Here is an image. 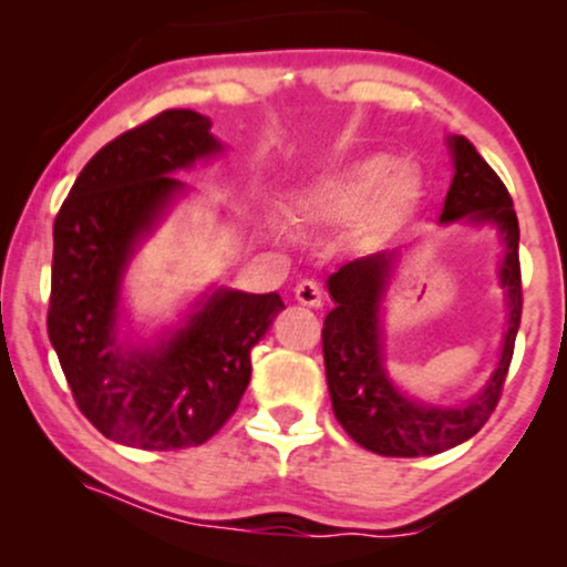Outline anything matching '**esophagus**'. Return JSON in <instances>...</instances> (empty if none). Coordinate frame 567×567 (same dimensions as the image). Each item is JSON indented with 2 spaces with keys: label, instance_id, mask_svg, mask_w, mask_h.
Segmentation results:
<instances>
[{
  "label": "esophagus",
  "instance_id": "1",
  "mask_svg": "<svg viewBox=\"0 0 567 567\" xmlns=\"http://www.w3.org/2000/svg\"><path fill=\"white\" fill-rule=\"evenodd\" d=\"M296 301L303 306H311V309H320L324 303V290L317 279H301L296 285Z\"/></svg>",
  "mask_w": 567,
  "mask_h": 567
}]
</instances>
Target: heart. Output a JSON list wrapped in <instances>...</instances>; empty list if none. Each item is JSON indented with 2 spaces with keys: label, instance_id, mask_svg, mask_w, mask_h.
<instances>
[{
  "label": "heart",
  "instance_id": "obj_1",
  "mask_svg": "<svg viewBox=\"0 0 567 567\" xmlns=\"http://www.w3.org/2000/svg\"><path fill=\"white\" fill-rule=\"evenodd\" d=\"M394 175V162L386 157H373L365 159L362 165H357L354 171L347 175H338V178L328 181L320 188L309 194L303 199V207L317 218H341L343 213L354 210L362 199L370 197L373 192H379V186L386 184ZM400 186V184H396Z\"/></svg>",
  "mask_w": 567,
  "mask_h": 567
}]
</instances>
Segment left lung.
Segmentation results:
<instances>
[{
	"label": "left lung",
	"instance_id": "obj_1",
	"mask_svg": "<svg viewBox=\"0 0 567 567\" xmlns=\"http://www.w3.org/2000/svg\"><path fill=\"white\" fill-rule=\"evenodd\" d=\"M455 175L442 207L445 224L451 220H487L496 224L506 243L501 264V285L509 296V328L504 351L491 383L466 408H434L408 400L386 379L379 343V301L386 285L392 256L357 258L330 277V298L336 309L324 317L322 354L333 413L343 432L357 445L386 458H419L461 445L474 437L496 410L509 373L514 338L523 317V275H519V226L504 181L480 157L474 143L464 135L451 138Z\"/></svg>",
	"mask_w": 567,
	"mask_h": 567
}]
</instances>
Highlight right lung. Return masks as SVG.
Segmentation results:
<instances>
[{
	"label": "right lung",
	"instance_id": "add662e5",
	"mask_svg": "<svg viewBox=\"0 0 567 567\" xmlns=\"http://www.w3.org/2000/svg\"><path fill=\"white\" fill-rule=\"evenodd\" d=\"M218 148L207 116L167 109L109 141L55 216L50 343L84 419L141 451L210 440L250 383V349L285 309L277 292L224 290L159 349L116 347V292L133 243L181 186L171 173Z\"/></svg>",
	"mask_w": 567,
	"mask_h": 567
}]
</instances>
